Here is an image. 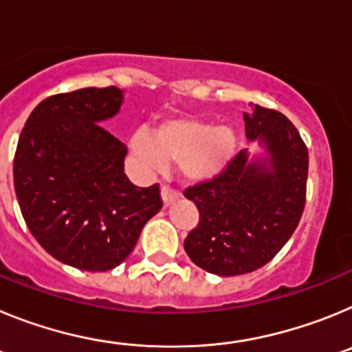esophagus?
Segmentation results:
<instances>
[{
  "mask_svg": "<svg viewBox=\"0 0 352 352\" xmlns=\"http://www.w3.org/2000/svg\"><path fill=\"white\" fill-rule=\"evenodd\" d=\"M160 194H162V201H164V206H170V204L174 203V201H176V199L179 197V194L178 192H174L173 188H169V186H162L160 188Z\"/></svg>",
  "mask_w": 352,
  "mask_h": 352,
  "instance_id": "34e87169",
  "label": "esophagus"
}]
</instances>
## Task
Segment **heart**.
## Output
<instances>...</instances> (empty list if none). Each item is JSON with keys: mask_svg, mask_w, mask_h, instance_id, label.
<instances>
[{"mask_svg": "<svg viewBox=\"0 0 352 352\" xmlns=\"http://www.w3.org/2000/svg\"><path fill=\"white\" fill-rule=\"evenodd\" d=\"M236 146L232 126L192 114L166 118L155 133L138 129L130 138V151L144 169L162 170L167 162H179V173L188 182H206L222 173Z\"/></svg>", "mask_w": 352, "mask_h": 352, "instance_id": "b5f03b06", "label": "heart"}]
</instances>
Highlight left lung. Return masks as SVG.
Instances as JSON below:
<instances>
[{
  "instance_id": "8db88e82",
  "label": "left lung",
  "mask_w": 352,
  "mask_h": 352,
  "mask_svg": "<svg viewBox=\"0 0 352 352\" xmlns=\"http://www.w3.org/2000/svg\"><path fill=\"white\" fill-rule=\"evenodd\" d=\"M243 120L247 139L264 153L241 149L217 178L185 190L199 210L186 256L220 276L270 263L298 227L307 194L309 149L296 126L278 111L252 104Z\"/></svg>"
}]
</instances>
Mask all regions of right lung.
Returning <instances> with one entry per match:
<instances>
[{
    "label": "right lung",
    "mask_w": 352,
    "mask_h": 352,
    "mask_svg": "<svg viewBox=\"0 0 352 352\" xmlns=\"http://www.w3.org/2000/svg\"><path fill=\"white\" fill-rule=\"evenodd\" d=\"M121 104L116 86L49 96L30 114L15 151L28 229L54 259L84 272L120 266L162 208L158 185L130 183L126 146L102 126Z\"/></svg>",
    "instance_id": "right-lung-1"
}]
</instances>
